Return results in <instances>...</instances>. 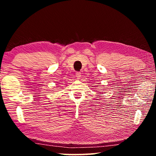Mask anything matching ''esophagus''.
<instances>
[{"label":"esophagus","instance_id":"1","mask_svg":"<svg viewBox=\"0 0 156 156\" xmlns=\"http://www.w3.org/2000/svg\"><path fill=\"white\" fill-rule=\"evenodd\" d=\"M76 77H77L78 78H80V76H81V73L80 72H76Z\"/></svg>","mask_w":156,"mask_h":156}]
</instances>
